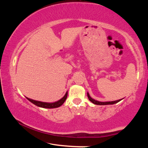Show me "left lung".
<instances>
[{
  "mask_svg": "<svg viewBox=\"0 0 148 148\" xmlns=\"http://www.w3.org/2000/svg\"><path fill=\"white\" fill-rule=\"evenodd\" d=\"M87 97H88V99L92 103L95 104H97V105H109V104H116L117 102H119V101H121V100H123V99H119V100H117V101H109V102H100L98 101H96V100H95L93 99H92L91 97H90V95L89 94V92H87Z\"/></svg>",
  "mask_w": 148,
  "mask_h": 148,
  "instance_id": "left-lung-1",
  "label": "left lung"
}]
</instances>
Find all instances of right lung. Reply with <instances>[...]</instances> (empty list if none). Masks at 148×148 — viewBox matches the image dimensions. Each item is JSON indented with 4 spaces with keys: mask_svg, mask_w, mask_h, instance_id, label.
<instances>
[{
    "mask_svg": "<svg viewBox=\"0 0 148 148\" xmlns=\"http://www.w3.org/2000/svg\"><path fill=\"white\" fill-rule=\"evenodd\" d=\"M67 95H68V91H66V92L64 95V96L62 97V99L54 102H46L38 101H35V100H33V99L27 98V97H26V98L28 99L30 102H32V104H34V105H36V106L38 107L44 108H58L59 106H61V105L64 103V101H66V99L67 98Z\"/></svg>",
    "mask_w": 148,
    "mask_h": 148,
    "instance_id": "add662e5",
    "label": "right lung"
}]
</instances>
